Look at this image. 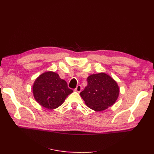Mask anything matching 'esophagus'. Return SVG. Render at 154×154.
Instances as JSON below:
<instances>
[{
	"label": "esophagus",
	"mask_w": 154,
	"mask_h": 154,
	"mask_svg": "<svg viewBox=\"0 0 154 154\" xmlns=\"http://www.w3.org/2000/svg\"><path fill=\"white\" fill-rule=\"evenodd\" d=\"M82 90V86H81L80 85H78L76 87V88H75V91H76V92H81Z\"/></svg>",
	"instance_id": "1"
}]
</instances>
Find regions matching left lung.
<instances>
[{"label":"left lung","mask_w":154,"mask_h":154,"mask_svg":"<svg viewBox=\"0 0 154 154\" xmlns=\"http://www.w3.org/2000/svg\"><path fill=\"white\" fill-rule=\"evenodd\" d=\"M87 86L80 96L90 109L99 112L113 105L119 94L114 79L104 72L91 74L87 78Z\"/></svg>","instance_id":"left-lung-1"}]
</instances>
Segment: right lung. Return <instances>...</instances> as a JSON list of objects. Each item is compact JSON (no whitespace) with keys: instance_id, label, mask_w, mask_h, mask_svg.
<instances>
[{"instance_id":"1","label":"right lung","mask_w":154,"mask_h":154,"mask_svg":"<svg viewBox=\"0 0 154 154\" xmlns=\"http://www.w3.org/2000/svg\"><path fill=\"white\" fill-rule=\"evenodd\" d=\"M73 91L67 82L52 71L44 72L36 79L32 86L35 100L45 108L53 110L61 105Z\"/></svg>"}]
</instances>
